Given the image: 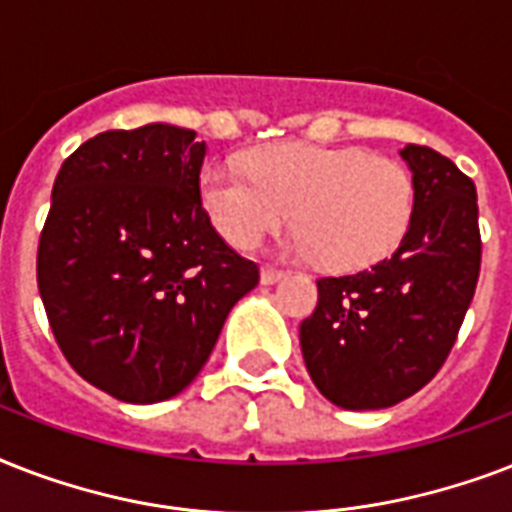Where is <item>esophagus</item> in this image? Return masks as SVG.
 <instances>
[{
  "mask_svg": "<svg viewBox=\"0 0 512 512\" xmlns=\"http://www.w3.org/2000/svg\"><path fill=\"white\" fill-rule=\"evenodd\" d=\"M284 279V271L276 268V265H263V271H260V281L263 284H276V281Z\"/></svg>",
  "mask_w": 512,
  "mask_h": 512,
  "instance_id": "34e87169",
  "label": "esophagus"
}]
</instances>
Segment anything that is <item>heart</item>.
<instances>
[{
	"label": "heart",
	"mask_w": 512,
	"mask_h": 512,
	"mask_svg": "<svg viewBox=\"0 0 512 512\" xmlns=\"http://www.w3.org/2000/svg\"><path fill=\"white\" fill-rule=\"evenodd\" d=\"M201 204L236 249L260 247L292 212L295 249L353 271L396 252L412 228L417 188L406 164L364 148L279 143L247 156V172L212 164Z\"/></svg>",
	"instance_id": "obj_1"
}]
</instances>
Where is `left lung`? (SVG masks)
I'll return each instance as SVG.
<instances>
[{
    "label": "left lung",
    "instance_id": "obj_1",
    "mask_svg": "<svg viewBox=\"0 0 512 512\" xmlns=\"http://www.w3.org/2000/svg\"><path fill=\"white\" fill-rule=\"evenodd\" d=\"M417 188L412 228L390 257L321 276L300 348L342 409H385L425 388L452 353L481 273L476 183L428 146L401 151Z\"/></svg>",
    "mask_w": 512,
    "mask_h": 512
}]
</instances>
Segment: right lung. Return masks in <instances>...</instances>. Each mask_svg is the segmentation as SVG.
<instances>
[{"instance_id":"1","label":"right lung","mask_w":512,"mask_h":512,"mask_svg":"<svg viewBox=\"0 0 512 512\" xmlns=\"http://www.w3.org/2000/svg\"><path fill=\"white\" fill-rule=\"evenodd\" d=\"M207 146L172 124L108 130L52 185L36 284L66 361L119 401L177 396L260 268L201 207Z\"/></svg>"}]
</instances>
